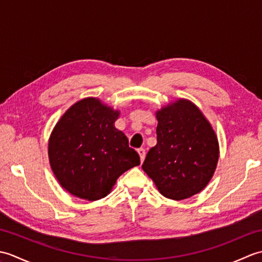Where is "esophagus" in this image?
Wrapping results in <instances>:
<instances>
[{
  "label": "esophagus",
  "mask_w": 262,
  "mask_h": 262,
  "mask_svg": "<svg viewBox=\"0 0 262 262\" xmlns=\"http://www.w3.org/2000/svg\"><path fill=\"white\" fill-rule=\"evenodd\" d=\"M137 152H138V154H140V158H141V161L143 162L144 161V159H145V154H146V152H145V149L144 148H138L137 149Z\"/></svg>",
  "instance_id": "esophagus-1"
}]
</instances>
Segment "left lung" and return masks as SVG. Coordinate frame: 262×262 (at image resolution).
I'll return each instance as SVG.
<instances>
[{
	"label": "left lung",
	"instance_id": "left-lung-1",
	"mask_svg": "<svg viewBox=\"0 0 262 262\" xmlns=\"http://www.w3.org/2000/svg\"><path fill=\"white\" fill-rule=\"evenodd\" d=\"M155 116L158 143L142 168L164 197L190 198L214 176L220 158L216 133L202 110L187 99L164 105Z\"/></svg>",
	"mask_w": 262,
	"mask_h": 262
}]
</instances>
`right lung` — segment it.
Listing matches in <instances>:
<instances>
[{
	"label": "right lung",
	"instance_id": "1",
	"mask_svg": "<svg viewBox=\"0 0 262 262\" xmlns=\"http://www.w3.org/2000/svg\"><path fill=\"white\" fill-rule=\"evenodd\" d=\"M120 115L98 98H84L65 111L48 141L49 164L59 185L94 202L113 190L117 179L140 165V155L115 127Z\"/></svg>",
	"mask_w": 262,
	"mask_h": 262
}]
</instances>
